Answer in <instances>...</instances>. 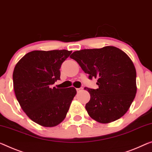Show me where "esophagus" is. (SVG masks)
<instances>
[{
  "mask_svg": "<svg viewBox=\"0 0 152 152\" xmlns=\"http://www.w3.org/2000/svg\"><path fill=\"white\" fill-rule=\"evenodd\" d=\"M77 92H80V91H81L83 90L82 88H77Z\"/></svg>",
  "mask_w": 152,
  "mask_h": 152,
  "instance_id": "34e87169",
  "label": "esophagus"
}]
</instances>
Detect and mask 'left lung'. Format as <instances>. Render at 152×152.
I'll return each instance as SVG.
<instances>
[{
	"label": "left lung",
	"mask_w": 152,
	"mask_h": 152,
	"mask_svg": "<svg viewBox=\"0 0 152 152\" xmlns=\"http://www.w3.org/2000/svg\"><path fill=\"white\" fill-rule=\"evenodd\" d=\"M75 60L89 79H97V89L84 88L90 94L86 109L101 124L114 122L129 109L137 93V73L129 56L113 46L74 52Z\"/></svg>",
	"instance_id": "obj_1"
}]
</instances>
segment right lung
<instances>
[{"label":"right lung","mask_w":152,"mask_h":152,"mask_svg":"<svg viewBox=\"0 0 152 152\" xmlns=\"http://www.w3.org/2000/svg\"><path fill=\"white\" fill-rule=\"evenodd\" d=\"M72 51L35 50L24 56L13 73L16 99L27 116L44 127H53L66 118L75 88H52L60 80L62 62Z\"/></svg>","instance_id":"1"}]
</instances>
